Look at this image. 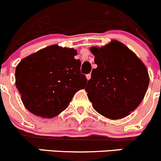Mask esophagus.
Here are the masks:
<instances>
[{
    "label": "esophagus",
    "instance_id": "esophagus-1",
    "mask_svg": "<svg viewBox=\"0 0 161 161\" xmlns=\"http://www.w3.org/2000/svg\"><path fill=\"white\" fill-rule=\"evenodd\" d=\"M86 79H87V80H90V79H91V74L86 75Z\"/></svg>",
    "mask_w": 161,
    "mask_h": 161
}]
</instances>
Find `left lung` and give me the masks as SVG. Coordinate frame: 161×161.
<instances>
[{"label":"left lung","instance_id":"8db88e82","mask_svg":"<svg viewBox=\"0 0 161 161\" xmlns=\"http://www.w3.org/2000/svg\"><path fill=\"white\" fill-rule=\"evenodd\" d=\"M97 64L86 91L93 108L112 120L136 110L143 100L150 78L142 61L122 43L112 40L102 47H92Z\"/></svg>","mask_w":161,"mask_h":161}]
</instances>
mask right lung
I'll list each match as a JSON object with an SVG mask.
<instances>
[{
    "mask_svg": "<svg viewBox=\"0 0 161 161\" xmlns=\"http://www.w3.org/2000/svg\"><path fill=\"white\" fill-rule=\"evenodd\" d=\"M77 51L57 44L26 57L15 69V85L29 111L52 118L67 108L76 92L85 88Z\"/></svg>",
    "mask_w": 161,
    "mask_h": 161,
    "instance_id": "obj_1",
    "label": "right lung"
}]
</instances>
